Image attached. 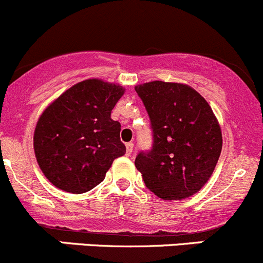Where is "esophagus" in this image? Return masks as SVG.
Listing matches in <instances>:
<instances>
[{
  "instance_id": "esophagus-1",
  "label": "esophagus",
  "mask_w": 263,
  "mask_h": 263,
  "mask_svg": "<svg viewBox=\"0 0 263 263\" xmlns=\"http://www.w3.org/2000/svg\"><path fill=\"white\" fill-rule=\"evenodd\" d=\"M133 147H134V144H133V143H126V155L128 156L132 155Z\"/></svg>"
}]
</instances>
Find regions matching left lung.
Returning <instances> with one entry per match:
<instances>
[{"label":"left lung","instance_id":"1","mask_svg":"<svg viewBox=\"0 0 263 263\" xmlns=\"http://www.w3.org/2000/svg\"><path fill=\"white\" fill-rule=\"evenodd\" d=\"M152 128L153 144L135 167L145 186L165 201L188 198L211 178L222 135L216 116L197 90L161 80L135 87Z\"/></svg>","mask_w":263,"mask_h":263}]
</instances>
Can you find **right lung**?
<instances>
[{"label":"right lung","instance_id":"1","mask_svg":"<svg viewBox=\"0 0 263 263\" xmlns=\"http://www.w3.org/2000/svg\"><path fill=\"white\" fill-rule=\"evenodd\" d=\"M121 85L88 79L51 103L34 130L41 170L56 188L85 193L103 181L114 160L125 155L121 125L111 111L124 95Z\"/></svg>","mask_w":263,"mask_h":263}]
</instances>
